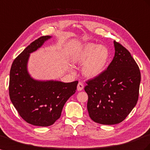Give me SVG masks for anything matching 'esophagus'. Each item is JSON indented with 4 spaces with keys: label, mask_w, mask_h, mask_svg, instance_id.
<instances>
[{
    "label": "esophagus",
    "mask_w": 150,
    "mask_h": 150,
    "mask_svg": "<svg viewBox=\"0 0 150 150\" xmlns=\"http://www.w3.org/2000/svg\"><path fill=\"white\" fill-rule=\"evenodd\" d=\"M84 88V85L81 82H79L78 84V86H77V90L78 91H81L83 90Z\"/></svg>",
    "instance_id": "esophagus-1"
}]
</instances>
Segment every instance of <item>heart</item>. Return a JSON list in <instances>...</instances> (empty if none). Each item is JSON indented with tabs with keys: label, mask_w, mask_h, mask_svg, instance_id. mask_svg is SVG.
Here are the masks:
<instances>
[{
	"label": "heart",
	"mask_w": 150,
	"mask_h": 150,
	"mask_svg": "<svg viewBox=\"0 0 150 150\" xmlns=\"http://www.w3.org/2000/svg\"><path fill=\"white\" fill-rule=\"evenodd\" d=\"M110 58L108 48L103 45L89 43L76 52L73 60L76 64H84L82 72L88 78H93L105 70Z\"/></svg>",
	"instance_id": "b5f03b06"
}]
</instances>
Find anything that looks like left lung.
Here are the masks:
<instances>
[{
	"mask_svg": "<svg viewBox=\"0 0 150 150\" xmlns=\"http://www.w3.org/2000/svg\"><path fill=\"white\" fill-rule=\"evenodd\" d=\"M115 56L102 74L86 81L87 108L94 122L119 124L126 118L137 102L141 72L126 48L114 41Z\"/></svg>",
	"mask_w": 150,
	"mask_h": 150,
	"instance_id": "8db88e82",
	"label": "left lung"
}]
</instances>
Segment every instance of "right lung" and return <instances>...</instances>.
<instances>
[{
  "instance_id": "right-lung-1",
  "label": "right lung",
  "mask_w": 150,
  "mask_h": 150,
  "mask_svg": "<svg viewBox=\"0 0 150 150\" xmlns=\"http://www.w3.org/2000/svg\"><path fill=\"white\" fill-rule=\"evenodd\" d=\"M50 36H43L30 43L12 64L9 93L18 114L26 122L36 126L51 125L61 115L64 104L75 93L78 81H39L27 71L30 54L41 47Z\"/></svg>"
}]
</instances>
